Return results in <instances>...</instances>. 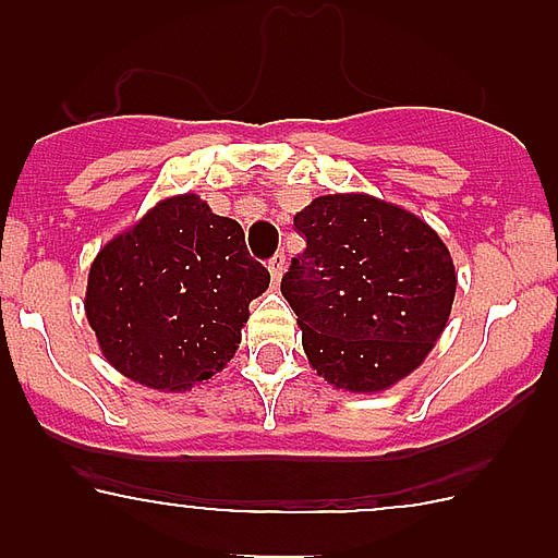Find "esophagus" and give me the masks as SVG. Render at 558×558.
<instances>
[{
    "label": "esophagus",
    "instance_id": "34e87169",
    "mask_svg": "<svg viewBox=\"0 0 558 558\" xmlns=\"http://www.w3.org/2000/svg\"><path fill=\"white\" fill-rule=\"evenodd\" d=\"M268 270H270V279H274V282H279V279H282V274H284V254H282V251H276V254L270 256Z\"/></svg>",
    "mask_w": 558,
    "mask_h": 558
}]
</instances>
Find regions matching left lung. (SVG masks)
<instances>
[{
  "instance_id": "8db88e82",
  "label": "left lung",
  "mask_w": 558,
  "mask_h": 558,
  "mask_svg": "<svg viewBox=\"0 0 558 558\" xmlns=\"http://www.w3.org/2000/svg\"><path fill=\"white\" fill-rule=\"evenodd\" d=\"M304 251L282 295L310 363L335 388L383 391L427 357L450 318L456 268L436 231L368 195H324L293 218Z\"/></svg>"
}]
</instances>
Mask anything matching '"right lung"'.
Returning a JSON list of instances; mask_svg holds the SVG:
<instances>
[{
  "label": "right lung",
  "mask_w": 558,
  "mask_h": 558,
  "mask_svg": "<svg viewBox=\"0 0 558 558\" xmlns=\"http://www.w3.org/2000/svg\"><path fill=\"white\" fill-rule=\"evenodd\" d=\"M268 282L240 223L181 195L97 254L86 315L113 368L142 386L181 391L234 357L251 299Z\"/></svg>",
  "instance_id": "add662e5"
}]
</instances>
